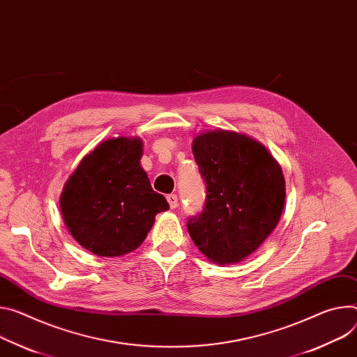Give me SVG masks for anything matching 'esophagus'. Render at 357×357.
Segmentation results:
<instances>
[{
    "label": "esophagus",
    "mask_w": 357,
    "mask_h": 357,
    "mask_svg": "<svg viewBox=\"0 0 357 357\" xmlns=\"http://www.w3.org/2000/svg\"><path fill=\"white\" fill-rule=\"evenodd\" d=\"M167 201H168L171 209H175V208L178 206V197L174 195V193H172V195H168V197H167Z\"/></svg>",
    "instance_id": "1"
}]
</instances>
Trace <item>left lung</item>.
I'll return each instance as SVG.
<instances>
[{"label": "left lung", "mask_w": 357, "mask_h": 357, "mask_svg": "<svg viewBox=\"0 0 357 357\" xmlns=\"http://www.w3.org/2000/svg\"><path fill=\"white\" fill-rule=\"evenodd\" d=\"M192 152L206 183L205 209L188 232L208 261L234 265L256 252L279 223L284 176L259 141L235 131L198 134Z\"/></svg>", "instance_id": "left-lung-1"}]
</instances>
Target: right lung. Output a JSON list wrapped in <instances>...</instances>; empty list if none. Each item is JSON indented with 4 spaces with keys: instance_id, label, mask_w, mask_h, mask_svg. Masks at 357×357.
<instances>
[{
    "instance_id": "1",
    "label": "right lung",
    "mask_w": 357,
    "mask_h": 357,
    "mask_svg": "<svg viewBox=\"0 0 357 357\" xmlns=\"http://www.w3.org/2000/svg\"><path fill=\"white\" fill-rule=\"evenodd\" d=\"M139 137L102 141L86 153L63 185L61 215L71 236L96 256L115 257L138 249L156 213L168 211L141 167Z\"/></svg>"
}]
</instances>
